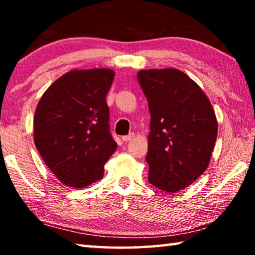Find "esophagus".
Returning <instances> with one entry per match:
<instances>
[{"mask_svg":"<svg viewBox=\"0 0 255 255\" xmlns=\"http://www.w3.org/2000/svg\"><path fill=\"white\" fill-rule=\"evenodd\" d=\"M133 137H135V133H133V132H130V133H129V135H127V136H123V137H122V139L125 141V143H127V141L131 140Z\"/></svg>","mask_w":255,"mask_h":255,"instance_id":"1","label":"esophagus"}]
</instances>
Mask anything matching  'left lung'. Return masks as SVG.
Returning a JSON list of instances; mask_svg holds the SVG:
<instances>
[{"label": "left lung", "instance_id": "8db88e82", "mask_svg": "<svg viewBox=\"0 0 255 255\" xmlns=\"http://www.w3.org/2000/svg\"><path fill=\"white\" fill-rule=\"evenodd\" d=\"M137 80L150 112L148 181L176 192L208 166L217 138L214 109L197 83L175 68L139 71Z\"/></svg>", "mask_w": 255, "mask_h": 255}]
</instances>
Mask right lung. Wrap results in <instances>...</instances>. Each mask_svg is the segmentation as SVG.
<instances>
[{"label": "right lung", "instance_id": "obj_1", "mask_svg": "<svg viewBox=\"0 0 255 255\" xmlns=\"http://www.w3.org/2000/svg\"><path fill=\"white\" fill-rule=\"evenodd\" d=\"M111 70L72 71L54 82L34 114V144L64 184L84 188L103 176L117 143L110 131L106 98Z\"/></svg>", "mask_w": 255, "mask_h": 255}]
</instances>
